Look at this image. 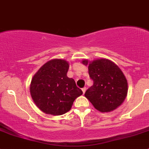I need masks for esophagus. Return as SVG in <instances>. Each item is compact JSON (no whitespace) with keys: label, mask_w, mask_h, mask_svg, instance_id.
<instances>
[{"label":"esophagus","mask_w":149,"mask_h":149,"mask_svg":"<svg viewBox=\"0 0 149 149\" xmlns=\"http://www.w3.org/2000/svg\"><path fill=\"white\" fill-rule=\"evenodd\" d=\"M86 87H84V88H82V91H83L84 94H85L86 92Z\"/></svg>","instance_id":"obj_1"}]
</instances>
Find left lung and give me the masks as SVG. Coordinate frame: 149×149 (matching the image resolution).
Listing matches in <instances>:
<instances>
[{
    "label": "left lung",
    "mask_w": 149,
    "mask_h": 149,
    "mask_svg": "<svg viewBox=\"0 0 149 149\" xmlns=\"http://www.w3.org/2000/svg\"><path fill=\"white\" fill-rule=\"evenodd\" d=\"M88 65V74L94 84L86 91L85 97L96 109L109 112L120 107L127 94V81L121 69L106 58L82 61Z\"/></svg>",
    "instance_id": "left-lung-1"
}]
</instances>
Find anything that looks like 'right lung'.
Instances as JSON below:
<instances>
[{
    "label": "right lung",
    "instance_id": "add662e5",
    "mask_svg": "<svg viewBox=\"0 0 149 149\" xmlns=\"http://www.w3.org/2000/svg\"><path fill=\"white\" fill-rule=\"evenodd\" d=\"M69 63L65 60L47 61L34 75L30 94L36 106L47 115H61L68 112L83 92L74 79L67 76Z\"/></svg>",
    "mask_w": 149,
    "mask_h": 149
}]
</instances>
